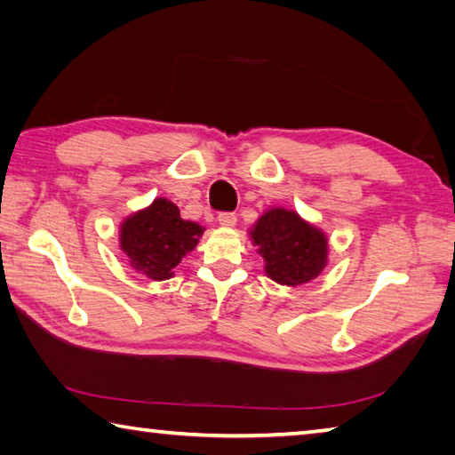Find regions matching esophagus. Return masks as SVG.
I'll return each instance as SVG.
<instances>
[{
    "label": "esophagus",
    "instance_id": "1",
    "mask_svg": "<svg viewBox=\"0 0 455 455\" xmlns=\"http://www.w3.org/2000/svg\"><path fill=\"white\" fill-rule=\"evenodd\" d=\"M217 220L220 222L222 227H235L236 225V215H235V212H230V211H225V212H219Z\"/></svg>",
    "mask_w": 455,
    "mask_h": 455
}]
</instances>
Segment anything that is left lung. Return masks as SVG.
<instances>
[{"label": "left lung", "instance_id": "left-lung-1", "mask_svg": "<svg viewBox=\"0 0 455 455\" xmlns=\"http://www.w3.org/2000/svg\"><path fill=\"white\" fill-rule=\"evenodd\" d=\"M252 238L266 259V274L282 285L311 282L326 266V236L293 211H267L256 222Z\"/></svg>", "mask_w": 455, "mask_h": 455}]
</instances>
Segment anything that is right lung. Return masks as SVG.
Returning <instances> with one entry per match:
<instances>
[{
  "label": "right lung",
  "instance_id": "1",
  "mask_svg": "<svg viewBox=\"0 0 455 455\" xmlns=\"http://www.w3.org/2000/svg\"><path fill=\"white\" fill-rule=\"evenodd\" d=\"M201 235L197 222L183 220L172 201L158 197L123 222L121 248L137 272L162 282L172 277V269L197 246Z\"/></svg>",
  "mask_w": 455,
  "mask_h": 455
}]
</instances>
